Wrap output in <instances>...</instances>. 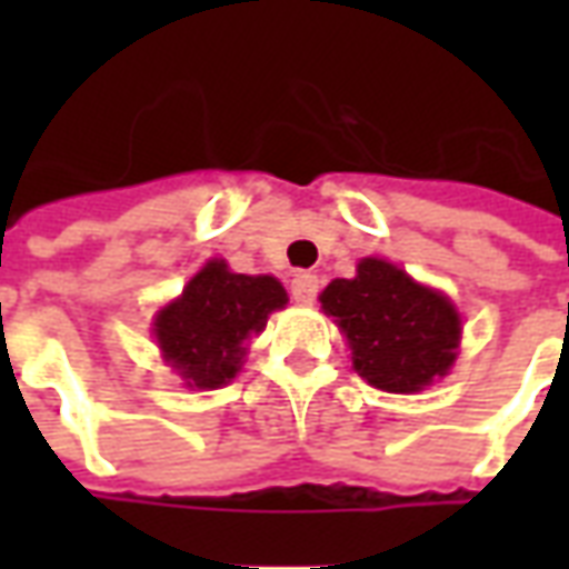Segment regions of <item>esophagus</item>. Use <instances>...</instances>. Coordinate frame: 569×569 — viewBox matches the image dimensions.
<instances>
[{"instance_id":"34e87169","label":"esophagus","mask_w":569,"mask_h":569,"mask_svg":"<svg viewBox=\"0 0 569 569\" xmlns=\"http://www.w3.org/2000/svg\"><path fill=\"white\" fill-rule=\"evenodd\" d=\"M317 289H320L317 273L298 271L296 277H292V298H296L298 305H310V301L317 298Z\"/></svg>"}]
</instances>
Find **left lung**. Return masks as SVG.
<instances>
[{
	"instance_id": "8db88e82",
	"label": "left lung",
	"mask_w": 569,
	"mask_h": 569,
	"mask_svg": "<svg viewBox=\"0 0 569 569\" xmlns=\"http://www.w3.org/2000/svg\"><path fill=\"white\" fill-rule=\"evenodd\" d=\"M350 345L353 369L387 393H420L445 378L460 347L451 298L415 283L383 259H362L353 280H332L320 296Z\"/></svg>"
}]
</instances>
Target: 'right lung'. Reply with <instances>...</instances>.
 <instances>
[{"instance_id":"add662e5","label":"right lung","mask_w":569,"mask_h":569,"mask_svg":"<svg viewBox=\"0 0 569 569\" xmlns=\"http://www.w3.org/2000/svg\"><path fill=\"white\" fill-rule=\"evenodd\" d=\"M286 301L277 277H249L234 273L222 259L207 261L188 280L182 296L154 317L161 357L179 371L186 387H224L243 366L249 338L259 335Z\"/></svg>"}]
</instances>
